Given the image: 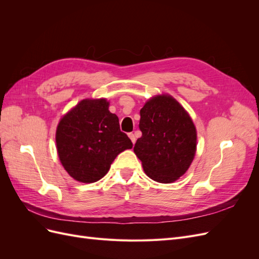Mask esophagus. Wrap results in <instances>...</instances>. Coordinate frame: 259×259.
<instances>
[{
	"label": "esophagus",
	"instance_id": "obj_1",
	"mask_svg": "<svg viewBox=\"0 0 259 259\" xmlns=\"http://www.w3.org/2000/svg\"><path fill=\"white\" fill-rule=\"evenodd\" d=\"M128 137L131 138L132 143H133V144H135V142H136V137H135V135H134V134H133V133H130V134H128Z\"/></svg>",
	"mask_w": 259,
	"mask_h": 259
}]
</instances>
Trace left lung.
<instances>
[{"label":"left lung","mask_w":259,"mask_h":259,"mask_svg":"<svg viewBox=\"0 0 259 259\" xmlns=\"http://www.w3.org/2000/svg\"><path fill=\"white\" fill-rule=\"evenodd\" d=\"M134 152L147 176L169 184L183 176L197 150V130L189 114L169 95H158L140 109Z\"/></svg>","instance_id":"8db88e82"}]
</instances>
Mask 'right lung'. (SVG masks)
Wrapping results in <instances>:
<instances>
[{
    "mask_svg": "<svg viewBox=\"0 0 259 259\" xmlns=\"http://www.w3.org/2000/svg\"><path fill=\"white\" fill-rule=\"evenodd\" d=\"M59 160L81 183H95L110 168L116 155L133 143L121 132L119 117L104 99H83L60 120L56 131Z\"/></svg>",
    "mask_w": 259,
    "mask_h": 259,
    "instance_id": "add662e5",
    "label": "right lung"
}]
</instances>
